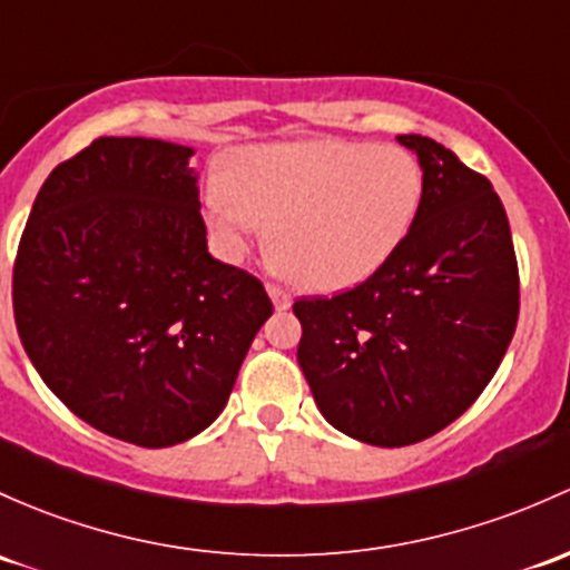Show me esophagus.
<instances>
[{
	"instance_id": "34e87169",
	"label": "esophagus",
	"mask_w": 570,
	"mask_h": 570,
	"mask_svg": "<svg viewBox=\"0 0 570 570\" xmlns=\"http://www.w3.org/2000/svg\"><path fill=\"white\" fill-rule=\"evenodd\" d=\"M267 295H269V301H273L275 311H289L292 308V295L286 289H281V286L267 284Z\"/></svg>"
}]
</instances>
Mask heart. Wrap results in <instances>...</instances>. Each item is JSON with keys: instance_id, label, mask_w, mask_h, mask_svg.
Segmentation results:
<instances>
[{"instance_id": "obj_1", "label": "heart", "mask_w": 570, "mask_h": 570, "mask_svg": "<svg viewBox=\"0 0 570 570\" xmlns=\"http://www.w3.org/2000/svg\"><path fill=\"white\" fill-rule=\"evenodd\" d=\"M423 169L399 144L289 141L239 149L213 179L205 213L237 254L273 226L275 265L311 289L374 275L410 235Z\"/></svg>"}]
</instances>
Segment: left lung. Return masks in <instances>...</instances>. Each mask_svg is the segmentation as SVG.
<instances>
[{
  "mask_svg": "<svg viewBox=\"0 0 570 570\" xmlns=\"http://www.w3.org/2000/svg\"><path fill=\"white\" fill-rule=\"evenodd\" d=\"M395 139L423 169L410 235L355 289L295 303L316 406L380 448L426 440L470 410L519 320L511 226L489 179L429 136Z\"/></svg>",
  "mask_w": 570,
  "mask_h": 570,
  "instance_id": "obj_1",
  "label": "left lung"
}]
</instances>
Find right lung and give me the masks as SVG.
<instances>
[{
	"label": "right lung",
	"instance_id": "1",
	"mask_svg": "<svg viewBox=\"0 0 570 570\" xmlns=\"http://www.w3.org/2000/svg\"><path fill=\"white\" fill-rule=\"evenodd\" d=\"M194 147L104 136L48 175L13 267L38 374L104 434L169 448L224 412L273 314L265 286L213 259Z\"/></svg>",
	"mask_w": 570,
	"mask_h": 570
}]
</instances>
